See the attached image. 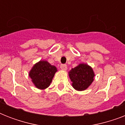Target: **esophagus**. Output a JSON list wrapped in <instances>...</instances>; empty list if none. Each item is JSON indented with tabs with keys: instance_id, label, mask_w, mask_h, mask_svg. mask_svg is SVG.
I'll return each mask as SVG.
<instances>
[{
	"instance_id": "obj_1",
	"label": "esophagus",
	"mask_w": 125,
	"mask_h": 125,
	"mask_svg": "<svg viewBox=\"0 0 125 125\" xmlns=\"http://www.w3.org/2000/svg\"><path fill=\"white\" fill-rule=\"evenodd\" d=\"M60 68L62 70L66 71L67 69V65L65 64H62L60 65Z\"/></svg>"
}]
</instances>
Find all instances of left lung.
<instances>
[{"label":"left lung","mask_w":125,"mask_h":125,"mask_svg":"<svg viewBox=\"0 0 125 125\" xmlns=\"http://www.w3.org/2000/svg\"><path fill=\"white\" fill-rule=\"evenodd\" d=\"M72 86L77 91H83L88 88L94 80L95 73L91 66L87 63H80L69 72Z\"/></svg>","instance_id":"obj_1"}]
</instances>
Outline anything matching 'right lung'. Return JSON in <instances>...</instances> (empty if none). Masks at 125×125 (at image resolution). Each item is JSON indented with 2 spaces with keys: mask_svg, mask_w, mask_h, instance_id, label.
Listing matches in <instances>:
<instances>
[{
  "mask_svg": "<svg viewBox=\"0 0 125 125\" xmlns=\"http://www.w3.org/2000/svg\"><path fill=\"white\" fill-rule=\"evenodd\" d=\"M57 71L56 67L47 61L40 60L34 65L28 74L37 88L45 89L50 85Z\"/></svg>",
  "mask_w": 125,
  "mask_h": 125,
  "instance_id": "obj_1",
  "label": "right lung"
}]
</instances>
